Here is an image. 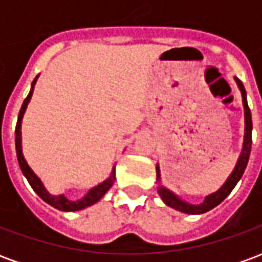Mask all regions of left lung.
I'll list each match as a JSON object with an SVG mask.
<instances>
[{
    "label": "left lung",
    "mask_w": 262,
    "mask_h": 262,
    "mask_svg": "<svg viewBox=\"0 0 262 262\" xmlns=\"http://www.w3.org/2000/svg\"><path fill=\"white\" fill-rule=\"evenodd\" d=\"M234 80L237 82V86L238 90L242 91V98H243V106H244V123H246V127H244V140H243V148L242 153L238 156V160H237L236 167L234 170L231 171V174L229 176V178L226 180L225 184L216 191V192L210 193L208 196H205L202 203L199 205H192V203H188L185 201H182L181 198L176 195L174 192H171L170 189H167L164 185H161V174H160V167L159 164L156 165V172H157V181L160 182L159 188V195L161 196V199L164 201V203L170 208L176 209V210H180L182 213L188 214H201L208 212L210 209H213L214 206H217L219 203H222L225 201L226 198L229 196V193L233 191V188L236 187V184L240 181L243 172L247 167L248 159H250V153H251V132H253V120H251V112H250V108H248L247 103V94H246V90H244V85L243 82L237 77H234Z\"/></svg>",
    "instance_id": "1"
}]
</instances>
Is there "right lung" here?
<instances>
[{
	"mask_svg": "<svg viewBox=\"0 0 262 262\" xmlns=\"http://www.w3.org/2000/svg\"><path fill=\"white\" fill-rule=\"evenodd\" d=\"M39 75L35 77V80L32 82L31 91L28 94V97L25 98V101L20 106L19 115H18V122H16V127H15V148H16V157H18V163H19L20 171L22 174L25 176V178L28 180V182L31 184V187L33 188V191L42 198L43 201L46 203H49L50 206L59 209V210H63V212H75V210H81V209H85L88 206H91L94 203H97L101 198L108 192L111 187L114 185L115 182V167L111 171V176L105 180L101 184H98L97 187L91 188L88 192L81 198V199H75V201H71L66 195H53L50 193L45 187L43 181L39 178V177L33 172L29 164L26 163L25 157H24V153H22V132H20V126H22V118H24V114H25L26 108H28V103L31 101L32 94H33V88H35V84H36Z\"/></svg>",
	"mask_w": 262,
	"mask_h": 262,
	"instance_id": "obj_1",
	"label": "right lung"
}]
</instances>
